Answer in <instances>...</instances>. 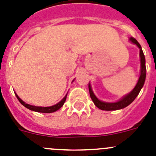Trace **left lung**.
<instances>
[{"mask_svg":"<svg viewBox=\"0 0 156 156\" xmlns=\"http://www.w3.org/2000/svg\"><path fill=\"white\" fill-rule=\"evenodd\" d=\"M129 41L133 44H136L138 48H140V78L138 79V82L136 83V86L134 89H133L132 91L129 94L126 95L125 97H123L120 101H117L115 103H107L98 100L95 94L93 93V90H92L91 86L89 83V94H90V97H91L92 101H93L94 104L98 108L101 109L103 111H115L119 110V109H122V108H126L128 105L131 104L133 101H134L135 98L137 97V95L140 93V89L143 87L144 84V81H145L146 78V67H145V57L144 55V52L142 51L141 46L138 43L137 41L135 38L131 37L129 38Z\"/></svg>","mask_w":156,"mask_h":156,"instance_id":"obj_1","label":"left lung"}]
</instances>
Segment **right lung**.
I'll list each match as a JSON object with an SVG mask.
<instances>
[{
    "mask_svg": "<svg viewBox=\"0 0 156 156\" xmlns=\"http://www.w3.org/2000/svg\"><path fill=\"white\" fill-rule=\"evenodd\" d=\"M67 95L63 97V99L60 102H59L58 104H55L53 106L51 107H37V106H33V105H30V104H27L24 101H23L20 97H18V95L16 93V96L17 97V99L19 100L20 103H21L24 107H26L27 108L30 109L31 111H34V112H41V113H52V112H55V111L59 110V108H61L62 106L63 105V104L66 101V99H67Z\"/></svg>",
    "mask_w": 156,
    "mask_h": 156,
    "instance_id": "obj_1",
    "label": "right lung"
}]
</instances>
